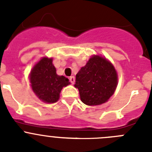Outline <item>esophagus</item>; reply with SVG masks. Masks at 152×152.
<instances>
[{
  "label": "esophagus",
  "mask_w": 152,
  "mask_h": 152,
  "mask_svg": "<svg viewBox=\"0 0 152 152\" xmlns=\"http://www.w3.org/2000/svg\"><path fill=\"white\" fill-rule=\"evenodd\" d=\"M69 80H70V82L72 83V84H74L75 81V76H71V77H69Z\"/></svg>",
  "instance_id": "34e87169"
}]
</instances>
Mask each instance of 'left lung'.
I'll return each mask as SVG.
<instances>
[{
  "instance_id": "1",
  "label": "left lung",
  "mask_w": 152,
  "mask_h": 152,
  "mask_svg": "<svg viewBox=\"0 0 152 152\" xmlns=\"http://www.w3.org/2000/svg\"><path fill=\"white\" fill-rule=\"evenodd\" d=\"M118 76L110 61L100 56H93L76 75L75 87L80 100L88 106L104 103L116 91Z\"/></svg>"
}]
</instances>
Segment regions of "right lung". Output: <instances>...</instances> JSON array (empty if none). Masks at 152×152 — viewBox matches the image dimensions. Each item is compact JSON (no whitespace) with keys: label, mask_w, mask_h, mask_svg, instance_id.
<instances>
[{"label":"right lung","mask_w":152,"mask_h":152,"mask_svg":"<svg viewBox=\"0 0 152 152\" xmlns=\"http://www.w3.org/2000/svg\"><path fill=\"white\" fill-rule=\"evenodd\" d=\"M29 80L32 90L37 97L49 103L57 102L61 89L70 84L67 77L56 74L52 58L47 57H43L35 64L31 70Z\"/></svg>","instance_id":"right-lung-1"}]
</instances>
